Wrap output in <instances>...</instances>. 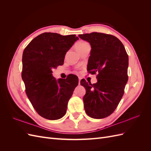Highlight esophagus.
Returning <instances> with one entry per match:
<instances>
[{"mask_svg": "<svg viewBox=\"0 0 151 151\" xmlns=\"http://www.w3.org/2000/svg\"><path fill=\"white\" fill-rule=\"evenodd\" d=\"M81 78L80 77H79V84H80L81 83Z\"/></svg>", "mask_w": 151, "mask_h": 151, "instance_id": "esophagus-1", "label": "esophagus"}]
</instances>
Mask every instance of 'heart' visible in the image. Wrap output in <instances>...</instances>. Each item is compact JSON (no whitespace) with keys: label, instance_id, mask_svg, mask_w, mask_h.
Wrapping results in <instances>:
<instances>
[{"label":"heart","instance_id":"b5f03b06","mask_svg":"<svg viewBox=\"0 0 151 151\" xmlns=\"http://www.w3.org/2000/svg\"><path fill=\"white\" fill-rule=\"evenodd\" d=\"M89 44L86 42H84V41H81V42H79L78 43H77L76 45V49L77 50H81L82 48H84L85 47H86L87 45H88Z\"/></svg>","mask_w":151,"mask_h":151}]
</instances>
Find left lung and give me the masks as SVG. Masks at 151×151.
I'll return each mask as SVG.
<instances>
[{
	"instance_id": "left-lung-1",
	"label": "left lung",
	"mask_w": 151,
	"mask_h": 151,
	"mask_svg": "<svg viewBox=\"0 0 151 151\" xmlns=\"http://www.w3.org/2000/svg\"><path fill=\"white\" fill-rule=\"evenodd\" d=\"M79 37L91 45L87 69L98 74L95 84L81 81L86 90L83 98L85 111L96 119L106 118L115 111L124 93L129 57L120 40L113 35L94 32Z\"/></svg>"
}]
</instances>
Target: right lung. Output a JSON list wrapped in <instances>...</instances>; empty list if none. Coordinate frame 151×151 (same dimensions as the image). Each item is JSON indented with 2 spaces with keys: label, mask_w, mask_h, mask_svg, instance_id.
Returning <instances> with one entry per match:
<instances>
[{
  "label": "right lung",
  "mask_w": 151,
  "mask_h": 151,
  "mask_svg": "<svg viewBox=\"0 0 151 151\" xmlns=\"http://www.w3.org/2000/svg\"><path fill=\"white\" fill-rule=\"evenodd\" d=\"M78 40L75 35L44 33L32 40L22 53L21 76L27 96L46 119L58 120L65 115L68 100L78 85L75 76L57 80L52 75V69L63 64L67 52Z\"/></svg>",
  "instance_id": "obj_1"
}]
</instances>
